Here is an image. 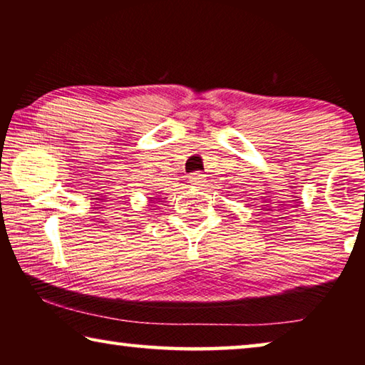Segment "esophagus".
Wrapping results in <instances>:
<instances>
[{
	"label": "esophagus",
	"mask_w": 365,
	"mask_h": 365,
	"mask_svg": "<svg viewBox=\"0 0 365 365\" xmlns=\"http://www.w3.org/2000/svg\"><path fill=\"white\" fill-rule=\"evenodd\" d=\"M188 178L193 185H202L206 182V175L201 174V172H193V174H190Z\"/></svg>",
	"instance_id": "34e87169"
}]
</instances>
